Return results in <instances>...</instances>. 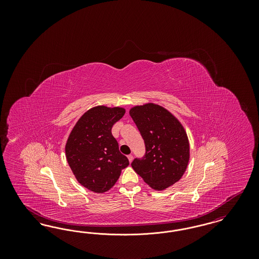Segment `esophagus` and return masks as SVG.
<instances>
[{"mask_svg":"<svg viewBox=\"0 0 259 259\" xmlns=\"http://www.w3.org/2000/svg\"><path fill=\"white\" fill-rule=\"evenodd\" d=\"M127 157H128V159H129V162L131 163V162H132V160H133V155H132V154H129V155H128Z\"/></svg>","mask_w":259,"mask_h":259,"instance_id":"1","label":"esophagus"}]
</instances>
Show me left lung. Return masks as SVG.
I'll return each instance as SVG.
<instances>
[{
  "label": "left lung",
  "mask_w": 259,
  "mask_h": 259,
  "mask_svg": "<svg viewBox=\"0 0 259 259\" xmlns=\"http://www.w3.org/2000/svg\"><path fill=\"white\" fill-rule=\"evenodd\" d=\"M129 113L146 145V155L132 168L152 189L164 190L184 176L190 157L188 137L183 124L162 106L148 103Z\"/></svg>",
  "instance_id": "8db88e82"
}]
</instances>
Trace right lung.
Returning a JSON list of instances; mask_svg holds the SVG:
<instances>
[{
	"label": "right lung",
	"instance_id": "add662e5",
	"mask_svg": "<svg viewBox=\"0 0 259 259\" xmlns=\"http://www.w3.org/2000/svg\"><path fill=\"white\" fill-rule=\"evenodd\" d=\"M125 113L120 107H93L77 120L68 137L65 152L76 181L90 191L110 190L128 158L120 153L111 128Z\"/></svg>",
	"mask_w": 259,
	"mask_h": 259
}]
</instances>
